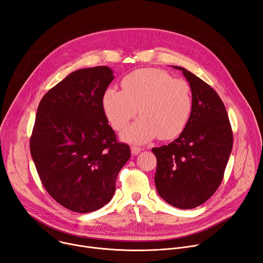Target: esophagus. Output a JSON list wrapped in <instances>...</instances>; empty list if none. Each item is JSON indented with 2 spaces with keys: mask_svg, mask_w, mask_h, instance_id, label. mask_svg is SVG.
I'll list each match as a JSON object with an SVG mask.
<instances>
[{
  "mask_svg": "<svg viewBox=\"0 0 263 263\" xmlns=\"http://www.w3.org/2000/svg\"><path fill=\"white\" fill-rule=\"evenodd\" d=\"M143 149L138 148V147H131V152L133 155H137L139 152H141Z\"/></svg>",
  "mask_w": 263,
  "mask_h": 263,
  "instance_id": "esophagus-1",
  "label": "esophagus"
}]
</instances>
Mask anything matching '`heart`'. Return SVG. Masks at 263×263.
<instances>
[{"label": "heart", "instance_id": "1", "mask_svg": "<svg viewBox=\"0 0 263 263\" xmlns=\"http://www.w3.org/2000/svg\"><path fill=\"white\" fill-rule=\"evenodd\" d=\"M122 91L108 89L102 110L114 130H121L136 115L142 116L121 133L131 144H145L159 136L169 141L185 130L192 111L190 85L157 68L137 69L121 81Z\"/></svg>", "mask_w": 263, "mask_h": 263}]
</instances>
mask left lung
Wrapping results in <instances>:
<instances>
[{"mask_svg":"<svg viewBox=\"0 0 263 263\" xmlns=\"http://www.w3.org/2000/svg\"><path fill=\"white\" fill-rule=\"evenodd\" d=\"M192 94V111L183 133L168 146L153 148L160 197L181 209L195 208L220 186L233 148V131L224 103L202 79L181 66Z\"/></svg>","mask_w":263,"mask_h":263,"instance_id":"8db88e82","label":"left lung"}]
</instances>
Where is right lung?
Here are the masks:
<instances>
[{"mask_svg": "<svg viewBox=\"0 0 263 263\" xmlns=\"http://www.w3.org/2000/svg\"><path fill=\"white\" fill-rule=\"evenodd\" d=\"M114 79L108 66L67 75L41 99L30 137V153L46 191L80 214L108 204L130 147L116 141L102 110Z\"/></svg>", "mask_w": 263, "mask_h": 263, "instance_id": "1", "label": "right lung"}]
</instances>
